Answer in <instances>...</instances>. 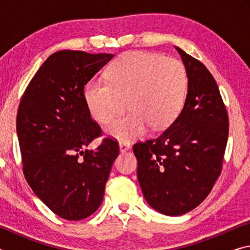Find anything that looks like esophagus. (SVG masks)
<instances>
[{
  "label": "esophagus",
  "instance_id": "obj_1",
  "mask_svg": "<svg viewBox=\"0 0 250 250\" xmlns=\"http://www.w3.org/2000/svg\"><path fill=\"white\" fill-rule=\"evenodd\" d=\"M119 147L121 152H125L126 150L130 149V143L128 142H120L119 143Z\"/></svg>",
  "mask_w": 250,
  "mask_h": 250
}]
</instances>
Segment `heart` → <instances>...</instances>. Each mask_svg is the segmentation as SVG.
I'll return each mask as SVG.
<instances>
[{
  "instance_id": "heart-1",
  "label": "heart",
  "mask_w": 250,
  "mask_h": 250,
  "mask_svg": "<svg viewBox=\"0 0 250 250\" xmlns=\"http://www.w3.org/2000/svg\"><path fill=\"white\" fill-rule=\"evenodd\" d=\"M107 82L90 79L83 100L92 119L107 124L126 98L129 112L108 125L107 133L128 142L146 132L167 128L180 115L188 94V76L183 62L160 54L133 50L108 67Z\"/></svg>"
}]
</instances>
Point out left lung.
<instances>
[{
    "instance_id": "1",
    "label": "left lung",
    "mask_w": 250,
    "mask_h": 250,
    "mask_svg": "<svg viewBox=\"0 0 250 250\" xmlns=\"http://www.w3.org/2000/svg\"><path fill=\"white\" fill-rule=\"evenodd\" d=\"M176 50L188 76L184 107L160 135L133 146L145 198L170 216L195 208L210 193L222 173L229 130L213 75L196 58Z\"/></svg>"
}]
</instances>
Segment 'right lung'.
Segmentation results:
<instances>
[{"label":"right lung","instance_id":"add662e5","mask_svg":"<svg viewBox=\"0 0 250 250\" xmlns=\"http://www.w3.org/2000/svg\"><path fill=\"white\" fill-rule=\"evenodd\" d=\"M113 54L59 50L46 59L21 99L16 130L23 173L37 197L67 221L99 208L119 145L107 137L96 150L86 146L103 131L83 100V87Z\"/></svg>","mask_w":250,"mask_h":250}]
</instances>
